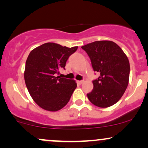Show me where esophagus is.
Wrapping results in <instances>:
<instances>
[{
  "label": "esophagus",
  "mask_w": 148,
  "mask_h": 148,
  "mask_svg": "<svg viewBox=\"0 0 148 148\" xmlns=\"http://www.w3.org/2000/svg\"><path fill=\"white\" fill-rule=\"evenodd\" d=\"M83 82H84L83 81H77V83H79V84L81 85V84H83Z\"/></svg>",
  "instance_id": "esophagus-1"
}]
</instances>
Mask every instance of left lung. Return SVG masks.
Instances as JSON below:
<instances>
[{
    "label": "left lung",
    "mask_w": 148,
    "mask_h": 148,
    "mask_svg": "<svg viewBox=\"0 0 148 148\" xmlns=\"http://www.w3.org/2000/svg\"><path fill=\"white\" fill-rule=\"evenodd\" d=\"M90 56L95 72L100 73L93 81L94 88L88 94L92 104L108 108L120 100L129 83L130 63L119 46L111 40H99L82 46Z\"/></svg>",
    "instance_id": "1"
}]
</instances>
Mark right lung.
Listing matches in <instances>:
<instances>
[{
  "label": "right lung",
  "instance_id": "obj_1",
  "mask_svg": "<svg viewBox=\"0 0 148 148\" xmlns=\"http://www.w3.org/2000/svg\"><path fill=\"white\" fill-rule=\"evenodd\" d=\"M78 47L47 42L34 48L27 58L25 82L34 102L42 109L56 112L64 108L77 87L74 80L56 76L65 69L69 56Z\"/></svg>",
  "mask_w": 148,
  "mask_h": 148
}]
</instances>
